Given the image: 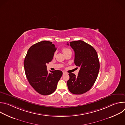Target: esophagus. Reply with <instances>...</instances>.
I'll list each match as a JSON object with an SVG mask.
<instances>
[{
	"mask_svg": "<svg viewBox=\"0 0 125 125\" xmlns=\"http://www.w3.org/2000/svg\"><path fill=\"white\" fill-rule=\"evenodd\" d=\"M67 74V73L66 72H64V71H63V74L64 75V74Z\"/></svg>",
	"mask_w": 125,
	"mask_h": 125,
	"instance_id": "1",
	"label": "esophagus"
}]
</instances>
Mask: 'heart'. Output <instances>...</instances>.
<instances>
[{"instance_id":"heart-1","label":"heart","mask_w":125,"mask_h":125,"mask_svg":"<svg viewBox=\"0 0 125 125\" xmlns=\"http://www.w3.org/2000/svg\"><path fill=\"white\" fill-rule=\"evenodd\" d=\"M62 51L63 52V53L64 54V53H66V52H69V51H71V50L68 48H66V47H64L62 49Z\"/></svg>"}]
</instances>
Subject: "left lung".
<instances>
[{
    "label": "left lung",
    "instance_id": "1",
    "mask_svg": "<svg viewBox=\"0 0 125 125\" xmlns=\"http://www.w3.org/2000/svg\"><path fill=\"white\" fill-rule=\"evenodd\" d=\"M70 45L75 52L74 63L80 69L77 76L69 74L67 85L71 93L82 94L90 90L96 80L99 61L95 49L84 42L74 41L70 42Z\"/></svg>",
    "mask_w": 125,
    "mask_h": 125
}]
</instances>
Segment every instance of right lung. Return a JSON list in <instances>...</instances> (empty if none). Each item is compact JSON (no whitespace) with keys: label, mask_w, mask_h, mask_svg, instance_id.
I'll list each match as a JSON object with an SVG mask.
<instances>
[{"label":"right lung","mask_w":125,"mask_h":125,"mask_svg":"<svg viewBox=\"0 0 125 125\" xmlns=\"http://www.w3.org/2000/svg\"><path fill=\"white\" fill-rule=\"evenodd\" d=\"M56 48L49 41H42L30 47L25 57L24 65L26 77L34 90L39 94L47 95L56 90L63 73L61 71H50L47 63L53 59Z\"/></svg>","instance_id":"right-lung-1"}]
</instances>
